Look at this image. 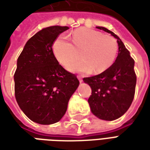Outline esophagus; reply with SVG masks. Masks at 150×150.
<instances>
[{
    "instance_id": "esophagus-1",
    "label": "esophagus",
    "mask_w": 150,
    "mask_h": 150,
    "mask_svg": "<svg viewBox=\"0 0 150 150\" xmlns=\"http://www.w3.org/2000/svg\"><path fill=\"white\" fill-rule=\"evenodd\" d=\"M77 77H78L79 82H80V83H82V82H83V79H82L81 76H80V75H77Z\"/></svg>"
}]
</instances>
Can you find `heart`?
<instances>
[{
  "label": "heart",
  "instance_id": "obj_1",
  "mask_svg": "<svg viewBox=\"0 0 150 150\" xmlns=\"http://www.w3.org/2000/svg\"><path fill=\"white\" fill-rule=\"evenodd\" d=\"M59 36L53 44V52L62 66L79 57L82 60L71 63L70 71L100 73L110 67L118 53V43L114 37L87 28H79L68 35Z\"/></svg>",
  "mask_w": 150,
  "mask_h": 150
}]
</instances>
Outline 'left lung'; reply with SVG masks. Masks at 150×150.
<instances>
[{"mask_svg": "<svg viewBox=\"0 0 150 150\" xmlns=\"http://www.w3.org/2000/svg\"><path fill=\"white\" fill-rule=\"evenodd\" d=\"M117 39L118 55L110 67L83 81L91 88L88 104L91 112L104 120H114L123 116L132 104L137 83L134 60L120 38L107 28L97 26Z\"/></svg>", "mask_w": 150, "mask_h": 150, "instance_id": "8db88e82", "label": "left lung"}]
</instances>
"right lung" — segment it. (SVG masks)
I'll use <instances>...</instances> for the list:
<instances>
[{
    "instance_id": "add662e5",
    "label": "right lung",
    "mask_w": 150,
    "mask_h": 150,
    "mask_svg": "<svg viewBox=\"0 0 150 150\" xmlns=\"http://www.w3.org/2000/svg\"><path fill=\"white\" fill-rule=\"evenodd\" d=\"M67 26L44 28L28 40L14 73L15 98L34 122L51 125L65 115L69 100L79 81L56 59L52 46Z\"/></svg>"
}]
</instances>
